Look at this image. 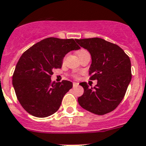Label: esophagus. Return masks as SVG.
<instances>
[{
	"mask_svg": "<svg viewBox=\"0 0 146 146\" xmlns=\"http://www.w3.org/2000/svg\"><path fill=\"white\" fill-rule=\"evenodd\" d=\"M73 87H77V86H78V83H77V82H73Z\"/></svg>",
	"mask_w": 146,
	"mask_h": 146,
	"instance_id": "34e87169",
	"label": "esophagus"
}]
</instances>
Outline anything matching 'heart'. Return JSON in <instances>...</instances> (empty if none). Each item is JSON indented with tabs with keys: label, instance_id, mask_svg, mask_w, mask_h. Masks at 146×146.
Masks as SVG:
<instances>
[{
	"label": "heart",
	"instance_id": "1",
	"mask_svg": "<svg viewBox=\"0 0 146 146\" xmlns=\"http://www.w3.org/2000/svg\"><path fill=\"white\" fill-rule=\"evenodd\" d=\"M87 50H84V49H82V50H80L78 52V55H80V54H84V53H87Z\"/></svg>",
	"mask_w": 146,
	"mask_h": 146
}]
</instances>
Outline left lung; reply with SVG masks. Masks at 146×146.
I'll return each mask as SVG.
<instances>
[{
  "mask_svg": "<svg viewBox=\"0 0 146 146\" xmlns=\"http://www.w3.org/2000/svg\"><path fill=\"white\" fill-rule=\"evenodd\" d=\"M87 49L92 63L89 70L91 80H97L94 87L80 83L84 94L78 98L82 108L103 115L116 109L122 101L131 80V61L118 45L101 38L75 40Z\"/></svg>",
  "mask_w": 146,
  "mask_h": 146,
  "instance_id": "8db88e82",
  "label": "left lung"
}]
</instances>
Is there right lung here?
Instances as JSON below:
<instances>
[{
  "instance_id": "right-lung-1",
  "label": "right lung",
  "mask_w": 146,
  "mask_h": 146,
  "mask_svg": "<svg viewBox=\"0 0 146 146\" xmlns=\"http://www.w3.org/2000/svg\"><path fill=\"white\" fill-rule=\"evenodd\" d=\"M79 48L73 39L49 37L22 54L15 67L12 84L19 102L27 112L45 117L59 110L73 83L66 80L52 82L50 77L54 69L62 68L68 52Z\"/></svg>"
}]
</instances>
